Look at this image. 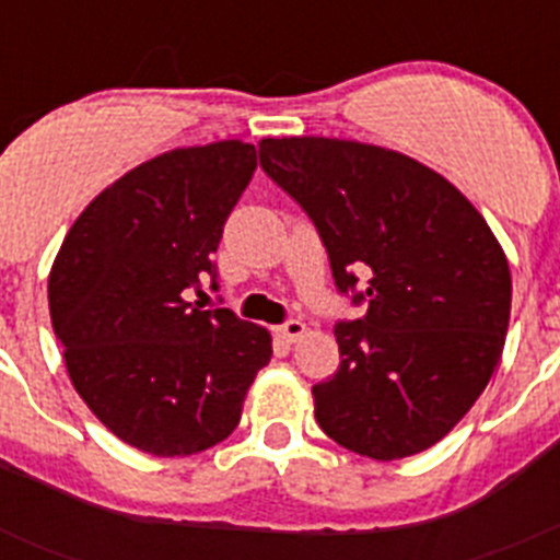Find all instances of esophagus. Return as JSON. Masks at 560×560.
<instances>
[{
  "label": "esophagus",
  "mask_w": 560,
  "mask_h": 560,
  "mask_svg": "<svg viewBox=\"0 0 560 560\" xmlns=\"http://www.w3.org/2000/svg\"><path fill=\"white\" fill-rule=\"evenodd\" d=\"M305 334V325L300 323V319H289V323H283L280 328H277V336L285 341V345H291V341H296L300 336Z\"/></svg>",
  "instance_id": "34e87169"
}]
</instances>
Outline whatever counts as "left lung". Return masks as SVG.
Returning a JSON list of instances; mask_svg holds the SVG:
<instances>
[{
    "label": "left lung",
    "mask_w": 560,
    "mask_h": 560,
    "mask_svg": "<svg viewBox=\"0 0 560 560\" xmlns=\"http://www.w3.org/2000/svg\"><path fill=\"white\" fill-rule=\"evenodd\" d=\"M260 167L319 232L336 291L339 370L314 415L339 446L400 459L434 446L488 387L511 319L491 226L440 173L387 148L325 137L260 142Z\"/></svg>",
    "instance_id": "8db88e82"
}]
</instances>
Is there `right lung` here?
<instances>
[{"label":"right lung","instance_id":"right-lung-1","mask_svg":"<svg viewBox=\"0 0 560 560\" xmlns=\"http://www.w3.org/2000/svg\"><path fill=\"white\" fill-rule=\"evenodd\" d=\"M255 167V145L237 140L142 162L81 212L49 271V316L78 395L153 457L230 438L269 364L264 328L190 303L207 280L219 291L212 255Z\"/></svg>","mask_w":560,"mask_h":560}]
</instances>
